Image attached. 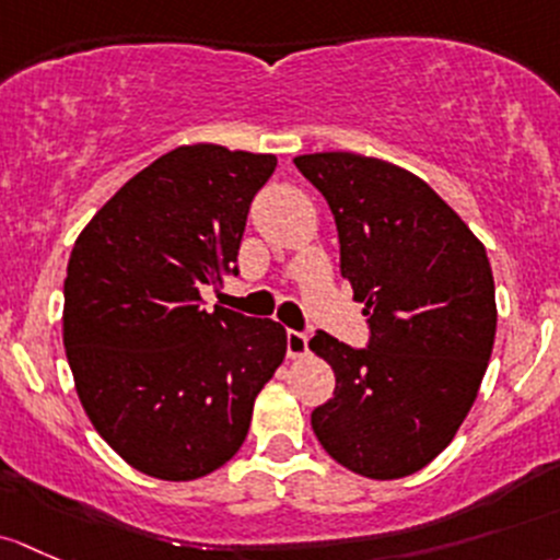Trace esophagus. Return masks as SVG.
<instances>
[{
    "mask_svg": "<svg viewBox=\"0 0 560 560\" xmlns=\"http://www.w3.org/2000/svg\"><path fill=\"white\" fill-rule=\"evenodd\" d=\"M285 339H288V359H304V355L310 353V337L307 334H302V331H288L285 334Z\"/></svg>",
    "mask_w": 560,
    "mask_h": 560,
    "instance_id": "34e87169",
    "label": "esophagus"
}]
</instances>
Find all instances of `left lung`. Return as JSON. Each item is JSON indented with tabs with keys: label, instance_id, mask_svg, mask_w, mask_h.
I'll list each match as a JSON object with an SVG mask.
<instances>
[{
	"label": "left lung",
	"instance_id": "1",
	"mask_svg": "<svg viewBox=\"0 0 560 560\" xmlns=\"http://www.w3.org/2000/svg\"><path fill=\"white\" fill-rule=\"evenodd\" d=\"M293 164L331 207L339 269L372 331L366 350L323 331L310 339L337 377L313 431L355 475L409 477L451 445L491 359L486 245L429 183L390 161L331 151Z\"/></svg>",
	"mask_w": 560,
	"mask_h": 560
}]
</instances>
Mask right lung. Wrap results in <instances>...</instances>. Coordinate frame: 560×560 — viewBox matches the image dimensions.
I'll return each mask as SVG.
<instances>
[{
  "label": "right lung",
  "mask_w": 560,
  "mask_h": 560,
  "mask_svg": "<svg viewBox=\"0 0 560 560\" xmlns=\"http://www.w3.org/2000/svg\"><path fill=\"white\" fill-rule=\"evenodd\" d=\"M272 153L180 145L137 172L74 240L65 348L102 440L142 475L188 482L234 458L285 359V328L201 288L237 275L247 210Z\"/></svg>",
  "instance_id": "1"
}]
</instances>
